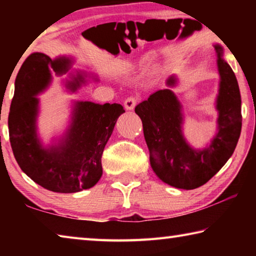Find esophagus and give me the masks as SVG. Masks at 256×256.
I'll list each match as a JSON object with an SVG mask.
<instances>
[{"mask_svg": "<svg viewBox=\"0 0 256 256\" xmlns=\"http://www.w3.org/2000/svg\"><path fill=\"white\" fill-rule=\"evenodd\" d=\"M136 105V97H128L126 100L124 102V107L126 108L128 110H132Z\"/></svg>", "mask_w": 256, "mask_h": 256, "instance_id": "1", "label": "esophagus"}]
</instances>
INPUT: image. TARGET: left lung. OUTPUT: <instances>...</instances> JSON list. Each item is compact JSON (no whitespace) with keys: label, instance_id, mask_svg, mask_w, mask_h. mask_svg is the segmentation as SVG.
<instances>
[{"label":"left lung","instance_id":"8db88e82","mask_svg":"<svg viewBox=\"0 0 256 256\" xmlns=\"http://www.w3.org/2000/svg\"><path fill=\"white\" fill-rule=\"evenodd\" d=\"M220 76L216 108L218 132L204 149H194L182 132V105L170 89L150 94L138 104L136 112L144 125L152 170L164 183L177 188H200L222 170L235 150L242 131V99L236 76L222 58L224 50L214 45ZM168 86H175L172 76Z\"/></svg>","mask_w":256,"mask_h":256}]
</instances>
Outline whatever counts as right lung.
Masks as SVG:
<instances>
[{
	"mask_svg": "<svg viewBox=\"0 0 256 256\" xmlns=\"http://www.w3.org/2000/svg\"><path fill=\"white\" fill-rule=\"evenodd\" d=\"M73 60L66 56L52 60L42 53L29 55L21 66L8 112V136L14 158L26 175L46 190L76 193L92 188L102 175V154L118 116L120 104L76 102L68 128L58 144L44 146L37 134L40 99L36 96L50 86L52 72L62 76ZM78 72L68 84L72 92L84 84Z\"/></svg>",
	"mask_w": 256,
	"mask_h": 256,
	"instance_id": "right-lung-1",
	"label": "right lung"
}]
</instances>
